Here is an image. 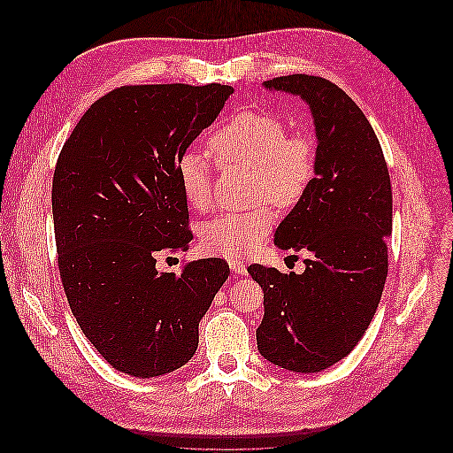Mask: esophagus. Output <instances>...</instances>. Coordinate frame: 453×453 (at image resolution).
Here are the masks:
<instances>
[{"label": "esophagus", "instance_id": "esophagus-1", "mask_svg": "<svg viewBox=\"0 0 453 453\" xmlns=\"http://www.w3.org/2000/svg\"><path fill=\"white\" fill-rule=\"evenodd\" d=\"M228 266H230L232 272L238 273V276H245V273H248V266H245L243 260L230 258V260H228Z\"/></svg>", "mask_w": 453, "mask_h": 453}]
</instances>
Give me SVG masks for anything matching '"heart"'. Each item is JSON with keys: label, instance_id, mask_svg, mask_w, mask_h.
<instances>
[{"label": "heart", "instance_id": "1", "mask_svg": "<svg viewBox=\"0 0 453 453\" xmlns=\"http://www.w3.org/2000/svg\"><path fill=\"white\" fill-rule=\"evenodd\" d=\"M223 164L250 168L253 198H268L280 208H293L303 200L318 173L315 145L303 134H289L287 122L270 111H242L210 140ZM177 181L190 208L211 205V170L196 150H187L177 160ZM273 211L258 203L250 211L225 213L205 223L200 242L205 253L238 258L253 253L272 232Z\"/></svg>", "mask_w": 453, "mask_h": 453}]
</instances>
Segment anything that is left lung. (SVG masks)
Returning <instances> with one entry per match:
<instances>
[{
    "label": "left lung",
    "instance_id": "8db88e82",
    "mask_svg": "<svg viewBox=\"0 0 453 453\" xmlns=\"http://www.w3.org/2000/svg\"><path fill=\"white\" fill-rule=\"evenodd\" d=\"M265 88L308 104L318 173L273 238L280 250L306 253V270L248 268L265 291L257 348L291 372H321L357 346L380 304L393 221L389 172L365 113L331 81L296 73L265 81Z\"/></svg>",
    "mask_w": 453,
    "mask_h": 453
}]
</instances>
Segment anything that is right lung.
<instances>
[{
    "instance_id": "obj_1",
    "label": "right lung",
    "mask_w": 453,
    "mask_h": 453,
    "mask_svg": "<svg viewBox=\"0 0 453 453\" xmlns=\"http://www.w3.org/2000/svg\"><path fill=\"white\" fill-rule=\"evenodd\" d=\"M228 85L120 87L94 102L52 180L58 268L81 331L113 368L157 378L190 361L198 325L228 278L223 258L157 270L187 250L177 160L221 113Z\"/></svg>"
}]
</instances>
